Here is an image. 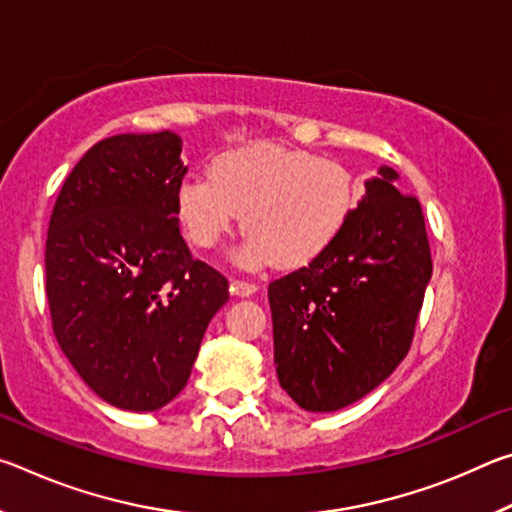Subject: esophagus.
I'll return each instance as SVG.
<instances>
[{
    "mask_svg": "<svg viewBox=\"0 0 512 512\" xmlns=\"http://www.w3.org/2000/svg\"><path fill=\"white\" fill-rule=\"evenodd\" d=\"M259 287L255 282H246V280H232L230 282V293L232 296H239V298H248L253 296Z\"/></svg>",
    "mask_w": 512,
    "mask_h": 512,
    "instance_id": "34e87169",
    "label": "esophagus"
}]
</instances>
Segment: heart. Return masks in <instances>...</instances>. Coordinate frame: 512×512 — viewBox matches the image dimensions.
Listing matches in <instances>:
<instances>
[{
  "instance_id": "obj_1",
  "label": "heart",
  "mask_w": 512,
  "mask_h": 512,
  "mask_svg": "<svg viewBox=\"0 0 512 512\" xmlns=\"http://www.w3.org/2000/svg\"><path fill=\"white\" fill-rule=\"evenodd\" d=\"M357 203V176L345 164L273 144L223 151L210 176H189L176 189L180 228L203 250L219 246L244 216L248 235L237 262L248 268L314 262L339 239Z\"/></svg>"
}]
</instances>
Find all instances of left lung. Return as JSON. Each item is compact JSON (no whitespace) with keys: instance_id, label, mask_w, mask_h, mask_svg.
Wrapping results in <instances>:
<instances>
[{"instance_id":"obj_1","label":"left lung","mask_w":512,"mask_h":512,"mask_svg":"<svg viewBox=\"0 0 512 512\" xmlns=\"http://www.w3.org/2000/svg\"><path fill=\"white\" fill-rule=\"evenodd\" d=\"M397 178L381 167L339 239L268 284L277 379L300 409L361 400L411 348L433 264L422 207Z\"/></svg>"}]
</instances>
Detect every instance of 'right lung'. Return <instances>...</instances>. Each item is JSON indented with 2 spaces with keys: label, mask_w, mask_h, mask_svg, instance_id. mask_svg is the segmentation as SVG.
Returning <instances> with one entry per match:
<instances>
[{
  "label": "right lung",
  "mask_w": 512,
  "mask_h": 512,
  "mask_svg": "<svg viewBox=\"0 0 512 512\" xmlns=\"http://www.w3.org/2000/svg\"><path fill=\"white\" fill-rule=\"evenodd\" d=\"M171 131L101 140L51 212L45 268L56 341L101 400L158 411L183 391L228 280L178 228L187 167Z\"/></svg>",
  "instance_id": "add662e5"
}]
</instances>
